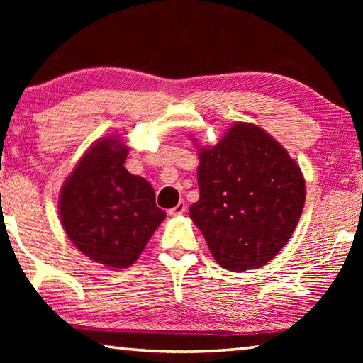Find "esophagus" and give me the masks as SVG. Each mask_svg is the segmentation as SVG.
I'll return each mask as SVG.
<instances>
[{"label": "esophagus", "mask_w": 363, "mask_h": 363, "mask_svg": "<svg viewBox=\"0 0 363 363\" xmlns=\"http://www.w3.org/2000/svg\"><path fill=\"white\" fill-rule=\"evenodd\" d=\"M186 211H187V206H186V203L181 201V203H177V206L172 207V209L168 211V213L172 215V217H179V215L186 213Z\"/></svg>", "instance_id": "34e87169"}]
</instances>
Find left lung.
Here are the masks:
<instances>
[{
  "instance_id": "left-lung-1",
  "label": "left lung",
  "mask_w": 363,
  "mask_h": 363,
  "mask_svg": "<svg viewBox=\"0 0 363 363\" xmlns=\"http://www.w3.org/2000/svg\"><path fill=\"white\" fill-rule=\"evenodd\" d=\"M198 156L199 199L189 213L213 259L235 273L264 267L303 213L301 168L264 129L243 121Z\"/></svg>"
}]
</instances>
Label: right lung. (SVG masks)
I'll list each match as a JSON object with an SVG mask.
<instances>
[{
	"mask_svg": "<svg viewBox=\"0 0 363 363\" xmlns=\"http://www.w3.org/2000/svg\"><path fill=\"white\" fill-rule=\"evenodd\" d=\"M120 135L95 142L67 177L59 196L60 223L84 256L111 268L140 257L165 220L151 184L130 174Z\"/></svg>",
	"mask_w": 363,
	"mask_h": 363,
	"instance_id": "obj_1",
	"label": "right lung"
}]
</instances>
